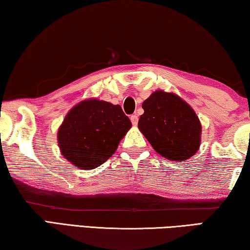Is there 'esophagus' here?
<instances>
[{"label": "esophagus", "mask_w": 250, "mask_h": 250, "mask_svg": "<svg viewBox=\"0 0 250 250\" xmlns=\"http://www.w3.org/2000/svg\"><path fill=\"white\" fill-rule=\"evenodd\" d=\"M130 120H131V122H132L133 125H137L138 121H139V118H138L137 115H132L130 117Z\"/></svg>", "instance_id": "esophagus-1"}]
</instances>
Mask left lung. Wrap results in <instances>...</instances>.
<instances>
[{"mask_svg":"<svg viewBox=\"0 0 250 250\" xmlns=\"http://www.w3.org/2000/svg\"><path fill=\"white\" fill-rule=\"evenodd\" d=\"M142 108L138 126L159 154L180 162L196 153L202 125L191 105L173 92L156 90Z\"/></svg>","mask_w":250,"mask_h":250,"instance_id":"1","label":"left lung"}]
</instances>
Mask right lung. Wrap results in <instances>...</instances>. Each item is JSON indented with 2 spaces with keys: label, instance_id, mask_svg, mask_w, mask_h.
Listing matches in <instances>:
<instances>
[{
  "label": "right lung",
  "instance_id": "right-lung-1",
  "mask_svg": "<svg viewBox=\"0 0 250 250\" xmlns=\"http://www.w3.org/2000/svg\"><path fill=\"white\" fill-rule=\"evenodd\" d=\"M131 125L119 104L83 100L67 113L59 126V149L73 166L95 168L115 153Z\"/></svg>",
  "mask_w": 250,
  "mask_h": 250
}]
</instances>
